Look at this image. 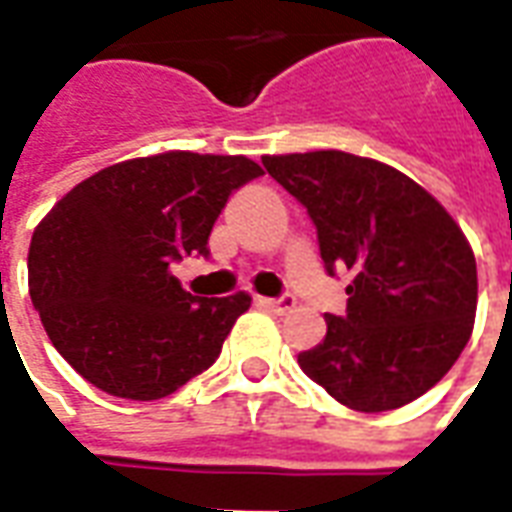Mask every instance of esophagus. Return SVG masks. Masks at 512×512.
<instances>
[{"instance_id": "obj_1", "label": "esophagus", "mask_w": 512, "mask_h": 512, "mask_svg": "<svg viewBox=\"0 0 512 512\" xmlns=\"http://www.w3.org/2000/svg\"><path fill=\"white\" fill-rule=\"evenodd\" d=\"M257 304H260V307H266V310H271V312H290L293 307H296V299H293L290 293L279 296V299H263V296H257Z\"/></svg>"}]
</instances>
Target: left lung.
Masks as SVG:
<instances>
[{
    "instance_id": "1",
    "label": "left lung",
    "mask_w": 512,
    "mask_h": 512,
    "mask_svg": "<svg viewBox=\"0 0 512 512\" xmlns=\"http://www.w3.org/2000/svg\"><path fill=\"white\" fill-rule=\"evenodd\" d=\"M307 208L326 271H354L343 318L299 365L334 400L392 411L436 386L469 343L477 263L461 227L419 183L343 150L263 156Z\"/></svg>"
}]
</instances>
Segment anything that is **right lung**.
<instances>
[{
	"label": "right lung",
	"instance_id": "add662e5",
	"mask_svg": "<svg viewBox=\"0 0 512 512\" xmlns=\"http://www.w3.org/2000/svg\"><path fill=\"white\" fill-rule=\"evenodd\" d=\"M260 175L246 156L169 150L95 172L46 213L29 244V296L79 376L158 400L219 359L252 299L191 296L172 263L208 255L230 194Z\"/></svg>",
	"mask_w": 512,
	"mask_h": 512
}]
</instances>
